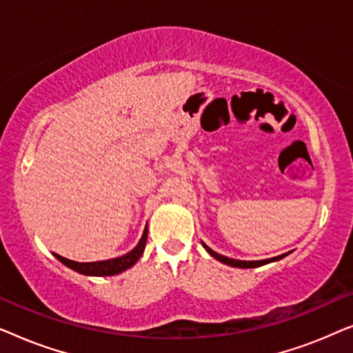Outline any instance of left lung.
Listing matches in <instances>:
<instances>
[{
	"instance_id": "left-lung-1",
	"label": "left lung",
	"mask_w": 353,
	"mask_h": 353,
	"mask_svg": "<svg viewBox=\"0 0 353 353\" xmlns=\"http://www.w3.org/2000/svg\"><path fill=\"white\" fill-rule=\"evenodd\" d=\"M202 245H204V249L207 250V252H209L214 259L219 260V262L230 265V267H236V268H257V267H262V265H267V263H270V262H276V260H281L283 257H286V255L289 254V252H288V254L278 255V257L267 259V260H249V262H248V260H236V259L225 257V255H221V254H216L215 250H212V249L209 248V245L204 244V243H202Z\"/></svg>"
}]
</instances>
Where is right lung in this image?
Wrapping results in <instances>:
<instances>
[{
    "label": "right lung",
    "mask_w": 353,
    "mask_h": 353,
    "mask_svg": "<svg viewBox=\"0 0 353 353\" xmlns=\"http://www.w3.org/2000/svg\"><path fill=\"white\" fill-rule=\"evenodd\" d=\"M146 241H148V226L144 228V233L139 239V243L137 244V248L133 250H130L128 254L122 255V257H115V259H109V260H101V262H86V263H80V262H74V260H69L62 255H56V259L74 270L77 273L86 274V276H114V274H119L125 272V270L132 268L134 263L138 262L139 257H141L144 252V248H146Z\"/></svg>",
    "instance_id": "add662e5"
}]
</instances>
